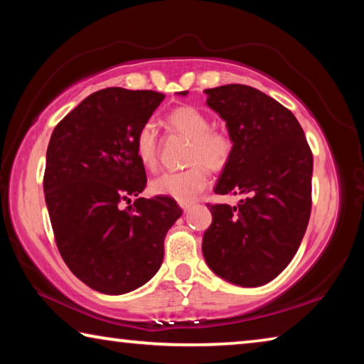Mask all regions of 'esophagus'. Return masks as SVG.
I'll return each instance as SVG.
<instances>
[{
	"instance_id": "34e87169",
	"label": "esophagus",
	"mask_w": 364,
	"mask_h": 364,
	"mask_svg": "<svg viewBox=\"0 0 364 364\" xmlns=\"http://www.w3.org/2000/svg\"><path fill=\"white\" fill-rule=\"evenodd\" d=\"M180 205H181V209H183L184 212H186V210H189V207L193 205V203H181Z\"/></svg>"
}]
</instances>
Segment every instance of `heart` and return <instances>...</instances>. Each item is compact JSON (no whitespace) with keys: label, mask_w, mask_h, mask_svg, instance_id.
Wrapping results in <instances>:
<instances>
[{"label":"heart","mask_w":364,"mask_h":364,"mask_svg":"<svg viewBox=\"0 0 364 364\" xmlns=\"http://www.w3.org/2000/svg\"><path fill=\"white\" fill-rule=\"evenodd\" d=\"M166 123L173 132L191 141L188 149V164L191 166L157 176L151 183V193L171 198L178 203H191L207 186V168L222 171L230 164L233 155V139L227 131L212 128L207 114L189 105L173 109ZM134 149L136 157L144 168L154 170L157 166L159 141L157 128L152 119L142 123L137 129Z\"/></svg>","instance_id":"b5f03b06"}]
</instances>
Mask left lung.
Listing matches in <instances>:
<instances>
[{"mask_svg": "<svg viewBox=\"0 0 364 364\" xmlns=\"http://www.w3.org/2000/svg\"><path fill=\"white\" fill-rule=\"evenodd\" d=\"M205 94L233 139L215 194L243 199L235 207L207 204L212 223L203 236V255L222 279L264 285L290 264L308 228L313 152L295 114L264 92L228 84Z\"/></svg>", "mask_w": 364, "mask_h": 364, "instance_id": "obj_1", "label": "left lung"}]
</instances>
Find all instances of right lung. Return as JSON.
Wrapping results in <instances>:
<instances>
[{
  "label": "right lung",
  "instance_id": "add662e5",
  "mask_svg": "<svg viewBox=\"0 0 364 364\" xmlns=\"http://www.w3.org/2000/svg\"><path fill=\"white\" fill-rule=\"evenodd\" d=\"M164 99L155 90L94 92L48 144L43 191L58 251L79 280L105 295L136 290L157 274L165 235L183 213L165 196L121 207L147 184L134 139Z\"/></svg>",
  "mask_w": 364,
  "mask_h": 364
}]
</instances>
